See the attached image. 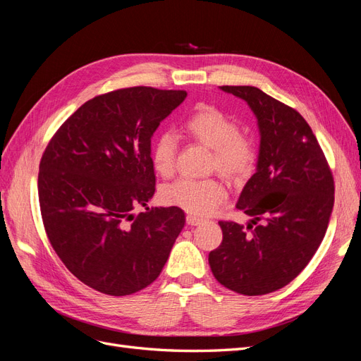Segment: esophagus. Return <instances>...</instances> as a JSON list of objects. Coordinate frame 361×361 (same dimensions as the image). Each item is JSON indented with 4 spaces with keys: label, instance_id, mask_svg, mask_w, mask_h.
Wrapping results in <instances>:
<instances>
[{
    "label": "esophagus",
    "instance_id": "esophagus-1",
    "mask_svg": "<svg viewBox=\"0 0 361 361\" xmlns=\"http://www.w3.org/2000/svg\"><path fill=\"white\" fill-rule=\"evenodd\" d=\"M202 221H203V220H202V218H199V216H195V215H187V223H188L190 226H199Z\"/></svg>",
    "mask_w": 361,
    "mask_h": 361
}]
</instances>
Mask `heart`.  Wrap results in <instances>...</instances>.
<instances>
[{"label": "heart", "mask_w": 361, "mask_h": 361, "mask_svg": "<svg viewBox=\"0 0 361 361\" xmlns=\"http://www.w3.org/2000/svg\"><path fill=\"white\" fill-rule=\"evenodd\" d=\"M182 133L190 140L212 149L211 170H216L227 180L238 182L247 178L255 167L256 147L250 137L239 133L233 117L214 105H197L185 118ZM176 138L166 133L155 140L152 147V164L162 178H170L176 167ZM162 202L176 206L192 215H211L220 207L227 192L221 180L178 179L161 191Z\"/></svg>", "instance_id": "b5f03b06"}]
</instances>
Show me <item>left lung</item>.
Here are the masks:
<instances>
[{
  "instance_id": "8db88e82",
  "label": "left lung",
  "mask_w": 361,
  "mask_h": 361,
  "mask_svg": "<svg viewBox=\"0 0 361 361\" xmlns=\"http://www.w3.org/2000/svg\"><path fill=\"white\" fill-rule=\"evenodd\" d=\"M220 89L248 104L257 118L256 173L236 207L244 227L218 221L223 243L209 253L214 277L233 292L265 295L281 289L307 267L325 236L334 204V180L304 117L257 87Z\"/></svg>"
}]
</instances>
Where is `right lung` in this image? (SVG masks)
Here are the masks:
<instances>
[{
    "mask_svg": "<svg viewBox=\"0 0 361 361\" xmlns=\"http://www.w3.org/2000/svg\"><path fill=\"white\" fill-rule=\"evenodd\" d=\"M187 92L129 87L87 101L47 146L39 203L49 243L84 285L123 297L149 286L185 224L180 207H149L150 138ZM143 205L146 213L133 214Z\"/></svg>",
    "mask_w": 361,
    "mask_h": 361,
    "instance_id": "obj_1",
    "label": "right lung"
}]
</instances>
